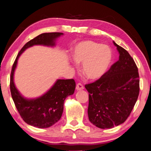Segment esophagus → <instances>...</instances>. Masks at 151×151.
<instances>
[{"instance_id":"obj_1","label":"esophagus","mask_w":151,"mask_h":151,"mask_svg":"<svg viewBox=\"0 0 151 151\" xmlns=\"http://www.w3.org/2000/svg\"><path fill=\"white\" fill-rule=\"evenodd\" d=\"M84 89V87L81 83H78L77 85H76V90H82Z\"/></svg>"}]
</instances>
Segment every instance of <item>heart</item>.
<instances>
[{"mask_svg": "<svg viewBox=\"0 0 151 151\" xmlns=\"http://www.w3.org/2000/svg\"><path fill=\"white\" fill-rule=\"evenodd\" d=\"M73 57L77 63L82 65V72L89 80H98L109 69L113 52L109 46L92 40L78 42L73 50Z\"/></svg>", "mask_w": 151, "mask_h": 151, "instance_id": "b5f03b06", "label": "heart"}]
</instances>
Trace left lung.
<instances>
[{"mask_svg": "<svg viewBox=\"0 0 151 151\" xmlns=\"http://www.w3.org/2000/svg\"><path fill=\"white\" fill-rule=\"evenodd\" d=\"M119 53L103 77L86 84L89 93L88 115L90 122L101 129L112 128L130 115L140 91L138 68L128 52L113 42Z\"/></svg>", "mask_w": 151, "mask_h": 151, "instance_id": "left-lung-1", "label": "left lung"}]
</instances>
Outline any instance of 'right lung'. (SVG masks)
I'll list each match as a JSON object with an SVG mask.
<instances>
[{
  "label": "right lung",
  "mask_w": 151,
  "mask_h": 151,
  "mask_svg": "<svg viewBox=\"0 0 151 151\" xmlns=\"http://www.w3.org/2000/svg\"><path fill=\"white\" fill-rule=\"evenodd\" d=\"M62 35L63 34L60 32L44 33L27 42L18 53L11 70L10 89L16 108L25 123L38 128L49 127L61 119L65 100L75 91V81L73 79L57 80L45 94L38 98L28 99L23 96L15 87L14 73L18 59L27 48L34 45L54 46L55 41Z\"/></svg>",
  "instance_id": "right-lung-1"
}]
</instances>
